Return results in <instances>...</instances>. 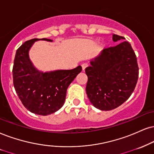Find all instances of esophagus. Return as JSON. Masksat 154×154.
Masks as SVG:
<instances>
[{"mask_svg": "<svg viewBox=\"0 0 154 154\" xmlns=\"http://www.w3.org/2000/svg\"><path fill=\"white\" fill-rule=\"evenodd\" d=\"M81 66H82V70L83 71H84V70L86 69V68L88 67V63H83L82 65H81Z\"/></svg>", "mask_w": 154, "mask_h": 154, "instance_id": "esophagus-1", "label": "esophagus"}]
</instances>
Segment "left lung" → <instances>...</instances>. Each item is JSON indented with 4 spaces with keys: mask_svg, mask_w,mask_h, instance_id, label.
Segmentation results:
<instances>
[{
    "mask_svg": "<svg viewBox=\"0 0 154 154\" xmlns=\"http://www.w3.org/2000/svg\"><path fill=\"white\" fill-rule=\"evenodd\" d=\"M113 42L125 38L113 34ZM85 71L88 76L86 94L96 109L111 111L130 97L138 78L137 58L128 41L104 48L91 59Z\"/></svg>",
    "mask_w": 154,
    "mask_h": 154,
    "instance_id": "1",
    "label": "left lung"
}]
</instances>
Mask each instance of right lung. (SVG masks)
<instances>
[{"label":"right lung","mask_w":154,"mask_h":154,"mask_svg":"<svg viewBox=\"0 0 154 154\" xmlns=\"http://www.w3.org/2000/svg\"><path fill=\"white\" fill-rule=\"evenodd\" d=\"M48 38H34L18 48L13 68V85L23 105L31 113L47 116L58 111L63 106L66 91L82 70L81 66L71 70L43 72L33 66L29 51L35 41Z\"/></svg>","instance_id":"add662e5"}]
</instances>
